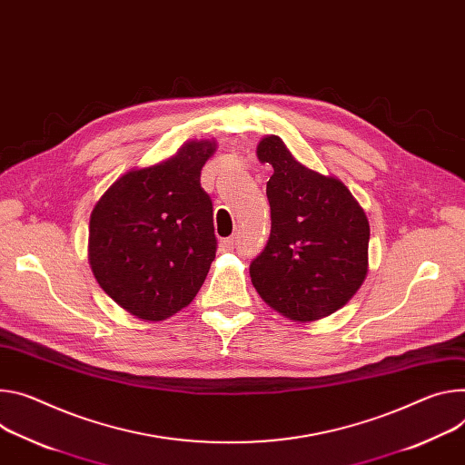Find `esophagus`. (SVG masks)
<instances>
[{"label":"esophagus","instance_id":"obj_1","mask_svg":"<svg viewBox=\"0 0 465 465\" xmlns=\"http://www.w3.org/2000/svg\"><path fill=\"white\" fill-rule=\"evenodd\" d=\"M235 246H237V235H232V237H226V239L221 241V248H223L224 252H230V250H233Z\"/></svg>","mask_w":465,"mask_h":465}]
</instances>
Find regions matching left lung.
<instances>
[{"instance_id":"left-lung-1","label":"left lung","mask_w":465,"mask_h":465,"mask_svg":"<svg viewBox=\"0 0 465 465\" xmlns=\"http://www.w3.org/2000/svg\"><path fill=\"white\" fill-rule=\"evenodd\" d=\"M258 157L272 164L267 182L271 237L250 263L260 297L292 321H317L345 306L367 274L369 223L351 191L294 161L280 137H265Z\"/></svg>"}]
</instances>
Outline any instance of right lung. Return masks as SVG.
<instances>
[{
  "label": "right lung",
  "instance_id": "add662e5",
  "mask_svg": "<svg viewBox=\"0 0 465 465\" xmlns=\"http://www.w3.org/2000/svg\"><path fill=\"white\" fill-rule=\"evenodd\" d=\"M213 143L116 180L91 215L89 258L109 297L144 321H163L200 291L217 237L213 202L200 185Z\"/></svg>",
  "mask_w": 465,
  "mask_h": 465
}]
</instances>
